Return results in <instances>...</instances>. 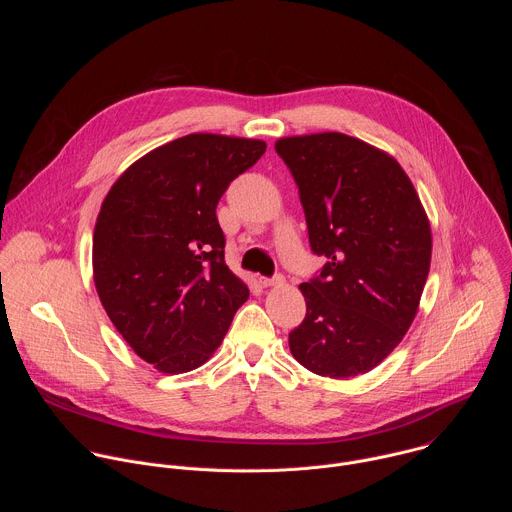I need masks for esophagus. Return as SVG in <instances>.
<instances>
[{"instance_id": "34e87169", "label": "esophagus", "mask_w": 512, "mask_h": 512, "mask_svg": "<svg viewBox=\"0 0 512 512\" xmlns=\"http://www.w3.org/2000/svg\"><path fill=\"white\" fill-rule=\"evenodd\" d=\"M283 275H273V277H261V285L263 287H277V285H283Z\"/></svg>"}]
</instances>
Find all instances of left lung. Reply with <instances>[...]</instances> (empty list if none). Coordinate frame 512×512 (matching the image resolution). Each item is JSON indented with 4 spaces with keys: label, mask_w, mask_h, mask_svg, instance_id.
Instances as JSON below:
<instances>
[{
    "label": "left lung",
    "mask_w": 512,
    "mask_h": 512,
    "mask_svg": "<svg viewBox=\"0 0 512 512\" xmlns=\"http://www.w3.org/2000/svg\"><path fill=\"white\" fill-rule=\"evenodd\" d=\"M310 247L328 261L302 283L304 322L289 350L308 371L348 379L375 369L409 330L431 261V229L399 162L356 137H283Z\"/></svg>",
    "instance_id": "8db88e82"
}]
</instances>
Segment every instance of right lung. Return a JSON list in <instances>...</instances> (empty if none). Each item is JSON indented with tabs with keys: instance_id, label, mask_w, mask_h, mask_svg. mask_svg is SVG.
<instances>
[{
	"instance_id": "add662e5",
	"label": "right lung",
	"mask_w": 512,
	"mask_h": 512,
	"mask_svg": "<svg viewBox=\"0 0 512 512\" xmlns=\"http://www.w3.org/2000/svg\"><path fill=\"white\" fill-rule=\"evenodd\" d=\"M265 148L261 139L184 135L131 164L101 204L93 235L99 300L160 373L204 364L249 298L225 263L216 204Z\"/></svg>"
}]
</instances>
